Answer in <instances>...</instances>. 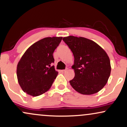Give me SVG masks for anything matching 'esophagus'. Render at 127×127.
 <instances>
[{"instance_id": "1", "label": "esophagus", "mask_w": 127, "mask_h": 127, "mask_svg": "<svg viewBox=\"0 0 127 127\" xmlns=\"http://www.w3.org/2000/svg\"><path fill=\"white\" fill-rule=\"evenodd\" d=\"M65 71H66V69H65V70H60V72H62V73H64Z\"/></svg>"}]
</instances>
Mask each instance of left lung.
<instances>
[{"label":"left lung","instance_id":"left-lung-1","mask_svg":"<svg viewBox=\"0 0 127 127\" xmlns=\"http://www.w3.org/2000/svg\"><path fill=\"white\" fill-rule=\"evenodd\" d=\"M63 40L75 58L72 66L75 77L70 81L71 86L84 95L98 93L105 86L111 72L107 53L95 42L85 37L69 36Z\"/></svg>","mask_w":127,"mask_h":127}]
</instances>
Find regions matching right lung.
I'll use <instances>...</instances> for the list:
<instances>
[{"label": "right lung", "mask_w": 127, "mask_h": 127, "mask_svg": "<svg viewBox=\"0 0 127 127\" xmlns=\"http://www.w3.org/2000/svg\"><path fill=\"white\" fill-rule=\"evenodd\" d=\"M63 37H48L29 48L18 63L17 75L19 85L29 95L36 97L50 89L59 72L51 66L53 52Z\"/></svg>", "instance_id": "1"}]
</instances>
